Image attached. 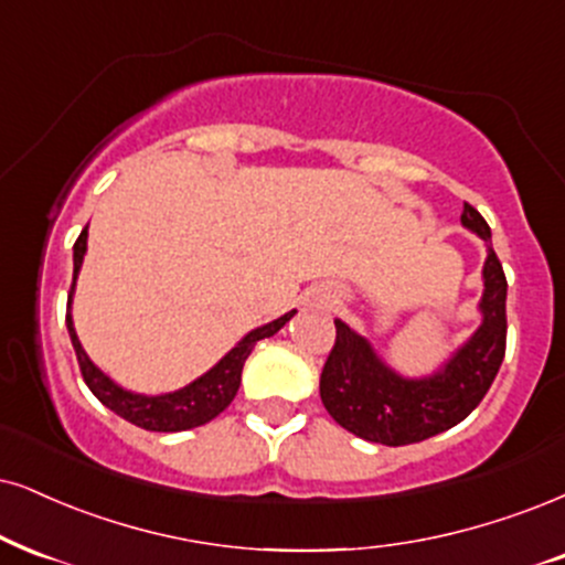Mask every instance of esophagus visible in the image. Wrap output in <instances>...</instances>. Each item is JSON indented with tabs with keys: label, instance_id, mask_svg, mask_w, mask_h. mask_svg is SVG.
<instances>
[{
	"label": "esophagus",
	"instance_id": "1",
	"mask_svg": "<svg viewBox=\"0 0 565 565\" xmlns=\"http://www.w3.org/2000/svg\"><path fill=\"white\" fill-rule=\"evenodd\" d=\"M332 301H335L332 294H327V290H315V294L306 298V306H309V309H327Z\"/></svg>",
	"mask_w": 565,
	"mask_h": 565
}]
</instances>
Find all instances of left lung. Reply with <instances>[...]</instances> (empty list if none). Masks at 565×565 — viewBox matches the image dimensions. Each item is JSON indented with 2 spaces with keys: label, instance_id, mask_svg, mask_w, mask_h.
<instances>
[{
  "label": "left lung",
  "instance_id": "obj_1",
  "mask_svg": "<svg viewBox=\"0 0 565 565\" xmlns=\"http://www.w3.org/2000/svg\"><path fill=\"white\" fill-rule=\"evenodd\" d=\"M461 225L487 246L479 298L482 322L435 372L406 377L364 335L335 319L338 338L322 369L319 395L327 414L361 440L398 448L456 427L479 406L503 364L508 294L503 264L490 246V225L471 204H463Z\"/></svg>",
  "mask_w": 565,
  "mask_h": 565
}]
</instances>
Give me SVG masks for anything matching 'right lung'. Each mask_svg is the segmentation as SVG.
I'll return each mask as SVG.
<instances>
[{"label":"right lung","mask_w":565,"mask_h":565,"mask_svg":"<svg viewBox=\"0 0 565 565\" xmlns=\"http://www.w3.org/2000/svg\"><path fill=\"white\" fill-rule=\"evenodd\" d=\"M86 248H88V227L83 230L73 246V288H70V298H67L70 340H73L75 356H78L83 380H86L90 393H94L109 411H115V414L122 416L125 422L136 424V427L141 429L183 431V429L201 427V424L212 422L214 416H220L222 411L233 403L235 393H238L243 364H246V359L250 356V351H254V345L259 343V340L271 338L275 332H280L296 315L294 309L288 311V315L271 319V322L250 330L248 335H243L238 343L230 348L217 364L209 369V372L201 374V377L188 382L185 387L172 390V393H162V395L134 393V390H125L122 385H117L109 374H104L102 369L88 359V353L83 351L78 340V332H75L73 294H75V280H78L81 275L83 259H86Z\"/></svg>","instance_id":"obj_1"}]
</instances>
